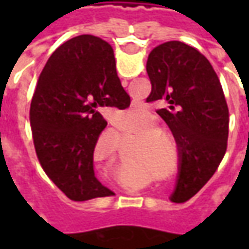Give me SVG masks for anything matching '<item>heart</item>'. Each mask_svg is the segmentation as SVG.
<instances>
[{
    "mask_svg": "<svg viewBox=\"0 0 249 249\" xmlns=\"http://www.w3.org/2000/svg\"><path fill=\"white\" fill-rule=\"evenodd\" d=\"M142 124H144V127L145 130L149 129H155V127H158V119H157V116H154V115H145L144 116V119L141 122ZM145 137L148 140H155V139H165L167 141H170V142H173V140H172V136L166 133V131H160V130H152V131H148L147 134H145ZM145 149L148 151V157L151 158V160H154V162H158L160 160V158H165L166 157V148L163 147V145H158V144H155V142H144L142 144ZM139 157V155H137Z\"/></svg>",
    "mask_w": 249,
    "mask_h": 249,
    "instance_id": "b5f03b06",
    "label": "heart"
}]
</instances>
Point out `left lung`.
Returning <instances> with one entry per match:
<instances>
[{
  "label": "left lung",
  "instance_id": "obj_1",
  "mask_svg": "<svg viewBox=\"0 0 249 249\" xmlns=\"http://www.w3.org/2000/svg\"><path fill=\"white\" fill-rule=\"evenodd\" d=\"M151 94L160 101L157 113L166 122L178 147V176L170 201L181 204L205 186L223 159L229 109L211 62L181 41L159 44L148 55Z\"/></svg>",
  "mask_w": 249,
  "mask_h": 249
}]
</instances>
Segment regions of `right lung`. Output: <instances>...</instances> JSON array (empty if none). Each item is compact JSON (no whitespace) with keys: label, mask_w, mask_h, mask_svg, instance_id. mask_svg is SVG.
<instances>
[{"label":"right lung","mask_w":249,"mask_h":249,"mask_svg":"<svg viewBox=\"0 0 249 249\" xmlns=\"http://www.w3.org/2000/svg\"><path fill=\"white\" fill-rule=\"evenodd\" d=\"M129 105L105 40L82 34L48 58L30 104V126L45 175L72 201L113 194L94 173V148L107 127L101 110Z\"/></svg>","instance_id":"obj_1"}]
</instances>
